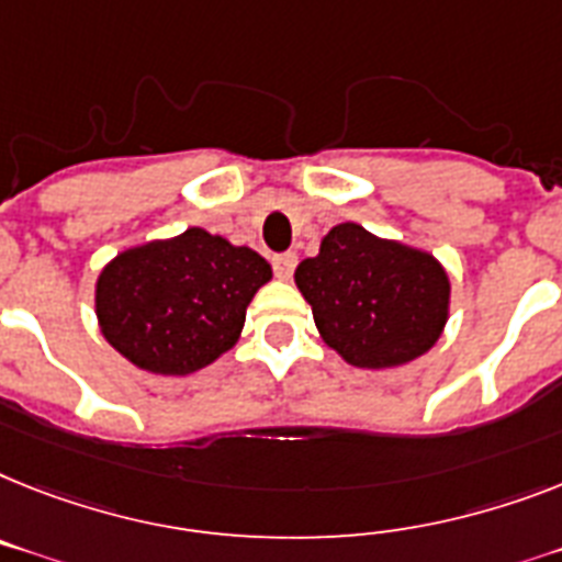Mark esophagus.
<instances>
[{
	"instance_id": "esophagus-1",
	"label": "esophagus",
	"mask_w": 562,
	"mask_h": 562,
	"mask_svg": "<svg viewBox=\"0 0 562 562\" xmlns=\"http://www.w3.org/2000/svg\"><path fill=\"white\" fill-rule=\"evenodd\" d=\"M295 263H299V255L295 252H284V255H276L272 258V270L281 281H290L292 272H295Z\"/></svg>"
}]
</instances>
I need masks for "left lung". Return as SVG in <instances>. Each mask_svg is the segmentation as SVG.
<instances>
[{
    "mask_svg": "<svg viewBox=\"0 0 562 562\" xmlns=\"http://www.w3.org/2000/svg\"><path fill=\"white\" fill-rule=\"evenodd\" d=\"M324 345L361 370L402 368L437 345L451 315L439 258L347 221L295 270Z\"/></svg>",
    "mask_w": 562,
    "mask_h": 562,
    "instance_id": "1",
    "label": "left lung"
}]
</instances>
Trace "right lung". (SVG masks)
Returning <instances> with one entry per match:
<instances>
[{"label":"right lung","mask_w":562,"mask_h":562,"mask_svg":"<svg viewBox=\"0 0 562 562\" xmlns=\"http://www.w3.org/2000/svg\"><path fill=\"white\" fill-rule=\"evenodd\" d=\"M272 267L249 247L189 226L128 247L94 286L100 333L134 368L189 375L232 350Z\"/></svg>","instance_id":"right-lung-1"}]
</instances>
